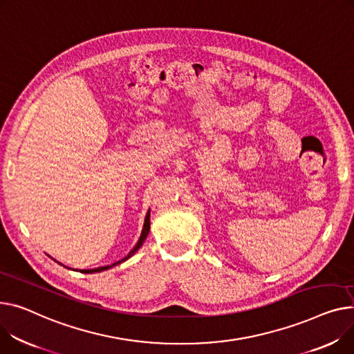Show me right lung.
<instances>
[{"label": "right lung", "instance_id": "right-lung-1", "mask_svg": "<svg viewBox=\"0 0 354 354\" xmlns=\"http://www.w3.org/2000/svg\"><path fill=\"white\" fill-rule=\"evenodd\" d=\"M149 216H151V214H149V210H148V214H147V218H145V223H144V229H142V233H140V238H139V241H138V243L135 245V248L122 259V261H120V262H116V263H112V265H109V266H102V268H97V269H91V270H82V273H95V272H102V270H106V269H111V268H113V266H116V265H120L121 262H125L127 259H129L140 246H142V243L145 242V239H147V236H148V233H149V227H151V219H149Z\"/></svg>", "mask_w": 354, "mask_h": 354}]
</instances>
